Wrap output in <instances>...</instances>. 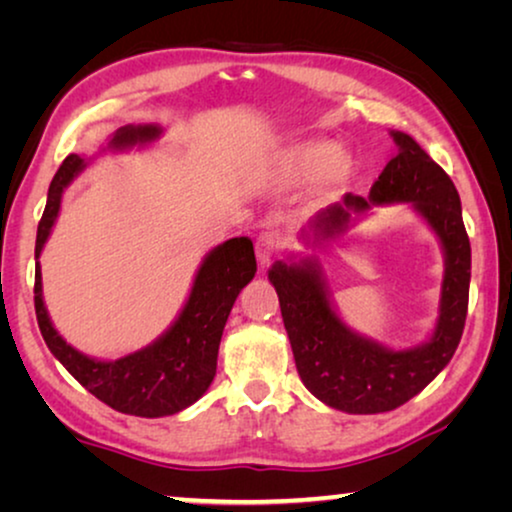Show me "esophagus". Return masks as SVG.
<instances>
[{"label":"esophagus","mask_w":512,"mask_h":512,"mask_svg":"<svg viewBox=\"0 0 512 512\" xmlns=\"http://www.w3.org/2000/svg\"><path fill=\"white\" fill-rule=\"evenodd\" d=\"M279 237L272 233H261L256 237V258L261 265H268L279 251Z\"/></svg>","instance_id":"obj_1"}]
</instances>
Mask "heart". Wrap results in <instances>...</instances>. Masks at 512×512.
<instances>
[{"label":"heart","mask_w":512,"mask_h":512,"mask_svg":"<svg viewBox=\"0 0 512 512\" xmlns=\"http://www.w3.org/2000/svg\"><path fill=\"white\" fill-rule=\"evenodd\" d=\"M268 172L277 184H298L314 177V191L331 195L345 188L354 177V158L328 139H307L286 144L284 149L272 153Z\"/></svg>","instance_id":"heart-1"}]
</instances>
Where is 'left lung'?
Instances as JSON below:
<instances>
[{"instance_id":"1","label":"left lung","mask_w":512,"mask_h":512,"mask_svg":"<svg viewBox=\"0 0 512 512\" xmlns=\"http://www.w3.org/2000/svg\"><path fill=\"white\" fill-rule=\"evenodd\" d=\"M398 146L368 200L347 193L310 221L300 240L307 247L338 242L363 214L380 205H410L422 216L440 247L445 272L438 321L431 338L410 349H389L356 333L335 312L331 291L314 256H289L268 270L282 307L300 380L321 403L349 415H377L417 396L457 352L468 312L471 242L461 200L443 167L405 132L391 130Z\"/></svg>"}]
</instances>
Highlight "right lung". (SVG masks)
Here are the masks:
<instances>
[{
  "label": "right lung",
  "instance_id": "right-lung-1",
  "mask_svg": "<svg viewBox=\"0 0 512 512\" xmlns=\"http://www.w3.org/2000/svg\"><path fill=\"white\" fill-rule=\"evenodd\" d=\"M163 135L160 125H123L109 139V151H128L132 146H146ZM88 160L69 153L48 188L44 216L37 230V272H34V310L39 331L48 349L76 382L90 394L123 415L167 417L186 410L205 394L216 375V356L223 326L233 310L235 298L256 275L254 244L249 237H233L219 244L205 256L195 272L191 293L181 307L174 324L137 352L116 361H100L69 345L55 331L44 305L41 289V249L58 219L60 200L65 188L86 170Z\"/></svg>",
  "mask_w": 512,
  "mask_h": 512
}]
</instances>
